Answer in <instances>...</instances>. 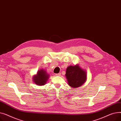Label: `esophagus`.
I'll use <instances>...</instances> for the list:
<instances>
[{"label": "esophagus", "instance_id": "1", "mask_svg": "<svg viewBox=\"0 0 121 121\" xmlns=\"http://www.w3.org/2000/svg\"><path fill=\"white\" fill-rule=\"evenodd\" d=\"M55 75H58V76H59V75H61V73H56V74H55Z\"/></svg>", "mask_w": 121, "mask_h": 121}]
</instances>
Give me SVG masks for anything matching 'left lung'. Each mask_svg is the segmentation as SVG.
Wrapping results in <instances>:
<instances>
[{
    "label": "left lung",
    "mask_w": 121,
    "mask_h": 121,
    "mask_svg": "<svg viewBox=\"0 0 121 121\" xmlns=\"http://www.w3.org/2000/svg\"><path fill=\"white\" fill-rule=\"evenodd\" d=\"M65 75L69 85L73 88L80 87L86 79V72L78 65L68 67Z\"/></svg>",
    "instance_id": "obj_1"
}]
</instances>
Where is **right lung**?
I'll return each mask as SVG.
<instances>
[{
	"mask_svg": "<svg viewBox=\"0 0 121 121\" xmlns=\"http://www.w3.org/2000/svg\"><path fill=\"white\" fill-rule=\"evenodd\" d=\"M48 78L49 74L47 73L46 71L44 69H41L33 77V81L37 85H43L46 83Z\"/></svg>",
	"mask_w": 121,
	"mask_h": 121,
	"instance_id": "1",
	"label": "right lung"
}]
</instances>
